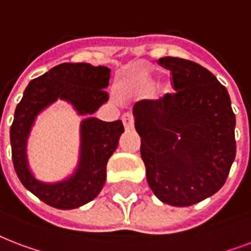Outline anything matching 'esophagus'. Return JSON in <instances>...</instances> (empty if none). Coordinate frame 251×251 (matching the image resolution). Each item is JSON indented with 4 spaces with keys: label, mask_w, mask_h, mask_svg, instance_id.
<instances>
[{
    "label": "esophagus",
    "mask_w": 251,
    "mask_h": 251,
    "mask_svg": "<svg viewBox=\"0 0 251 251\" xmlns=\"http://www.w3.org/2000/svg\"><path fill=\"white\" fill-rule=\"evenodd\" d=\"M122 122H124V126H125L126 130H131L134 127V117L133 114L130 113H125L122 116Z\"/></svg>",
    "instance_id": "1"
}]
</instances>
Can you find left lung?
Segmentation results:
<instances>
[{
    "instance_id": "obj_1",
    "label": "left lung",
    "mask_w": 251,
    "mask_h": 251,
    "mask_svg": "<svg viewBox=\"0 0 251 251\" xmlns=\"http://www.w3.org/2000/svg\"><path fill=\"white\" fill-rule=\"evenodd\" d=\"M175 93L135 102V130L147 183L160 201L189 206L215 195L236 158V116L212 72L180 57H162Z\"/></svg>"
}]
</instances>
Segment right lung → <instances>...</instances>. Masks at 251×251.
Here are the masks:
<instances>
[{"label": "right lung", "mask_w": 251, "mask_h": 251, "mask_svg": "<svg viewBox=\"0 0 251 251\" xmlns=\"http://www.w3.org/2000/svg\"><path fill=\"white\" fill-rule=\"evenodd\" d=\"M108 67L88 63H63L31 80L17 105L10 126L11 159L21 183L43 202L74 209L87 204L100 194L106 179V163L117 149L124 125L89 117L81 122V154L74 175L60 183L46 184L36 180L28 170L26 139L36 114L57 99L70 101L79 114H93L109 100Z\"/></svg>", "instance_id": "1"}]
</instances>
